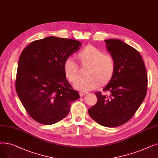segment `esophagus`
Masks as SVG:
<instances>
[{
	"label": "esophagus",
	"mask_w": 158,
	"mask_h": 158,
	"mask_svg": "<svg viewBox=\"0 0 158 158\" xmlns=\"http://www.w3.org/2000/svg\"><path fill=\"white\" fill-rule=\"evenodd\" d=\"M86 94H87V92H83V91H81V92H79V95H80L81 97H83V95H86Z\"/></svg>",
	"instance_id": "obj_1"
}]
</instances>
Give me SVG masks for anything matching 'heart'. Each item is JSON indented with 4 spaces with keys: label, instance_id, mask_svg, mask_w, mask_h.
Returning a JSON list of instances; mask_svg holds the SVG:
<instances>
[{
    "label": "heart",
    "instance_id": "1",
    "mask_svg": "<svg viewBox=\"0 0 158 158\" xmlns=\"http://www.w3.org/2000/svg\"><path fill=\"white\" fill-rule=\"evenodd\" d=\"M77 57L85 65H89L86 75L88 76L80 78L79 68L77 63L71 57L66 59L63 70L66 77L74 87L83 92H88L97 88L99 84L108 83L115 75L116 62L114 57L110 54H105L102 50L92 45H87L77 54Z\"/></svg>",
    "mask_w": 158,
    "mask_h": 158
}]
</instances>
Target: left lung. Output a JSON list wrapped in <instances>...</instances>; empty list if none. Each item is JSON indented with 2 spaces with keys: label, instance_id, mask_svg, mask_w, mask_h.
<instances>
[{
  "label": "left lung",
  "instance_id": "8db88e82",
  "mask_svg": "<svg viewBox=\"0 0 158 158\" xmlns=\"http://www.w3.org/2000/svg\"><path fill=\"white\" fill-rule=\"evenodd\" d=\"M105 42L115 60L116 71L103 88L108 95L95 92L98 102L88 114L102 126L116 127L131 119L141 105L147 94V75L138 50L119 39Z\"/></svg>",
  "mask_w": 158,
  "mask_h": 158
}]
</instances>
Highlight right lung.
<instances>
[{
    "instance_id": "obj_1",
    "label": "right lung",
    "mask_w": 158,
    "mask_h": 158,
    "mask_svg": "<svg viewBox=\"0 0 158 158\" xmlns=\"http://www.w3.org/2000/svg\"><path fill=\"white\" fill-rule=\"evenodd\" d=\"M81 46L78 40L48 37L33 41L22 52L15 88L33 119L54 124L66 117L72 102L80 98L66 79L63 64Z\"/></svg>"
}]
</instances>
